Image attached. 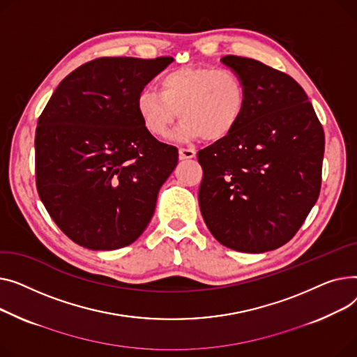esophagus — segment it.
Listing matches in <instances>:
<instances>
[{"mask_svg":"<svg viewBox=\"0 0 357 357\" xmlns=\"http://www.w3.org/2000/svg\"><path fill=\"white\" fill-rule=\"evenodd\" d=\"M180 160H190L196 157V151L193 149H180L178 150Z\"/></svg>","mask_w":357,"mask_h":357,"instance_id":"esophagus-1","label":"esophagus"}]
</instances>
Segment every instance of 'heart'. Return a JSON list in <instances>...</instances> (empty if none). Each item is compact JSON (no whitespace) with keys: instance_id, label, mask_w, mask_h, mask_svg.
<instances>
[{"instance_id":"1","label":"heart","mask_w":357,"mask_h":357,"mask_svg":"<svg viewBox=\"0 0 357 357\" xmlns=\"http://www.w3.org/2000/svg\"><path fill=\"white\" fill-rule=\"evenodd\" d=\"M248 105L245 80L230 69L187 66L161 76L158 92L142 89L135 98V111L144 130L153 137L174 132L178 141H220L241 123Z\"/></svg>"}]
</instances>
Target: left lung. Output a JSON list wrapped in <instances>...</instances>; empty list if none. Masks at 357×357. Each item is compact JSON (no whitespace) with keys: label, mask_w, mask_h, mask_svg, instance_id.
Masks as SVG:
<instances>
[{"label":"left lung","mask_w":357,"mask_h":357,"mask_svg":"<svg viewBox=\"0 0 357 357\" xmlns=\"http://www.w3.org/2000/svg\"><path fill=\"white\" fill-rule=\"evenodd\" d=\"M248 89L238 128L197 153L200 212L223 246L261 254L287 243L316 204L324 131L304 89L264 63L225 56Z\"/></svg>","instance_id":"obj_1"}]
</instances>
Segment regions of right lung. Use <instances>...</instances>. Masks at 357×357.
<instances>
[{
	"instance_id": "1",
	"label": "right lung",
	"mask_w": 357,
	"mask_h": 357,
	"mask_svg": "<svg viewBox=\"0 0 357 357\" xmlns=\"http://www.w3.org/2000/svg\"><path fill=\"white\" fill-rule=\"evenodd\" d=\"M173 57H100L63 79L36 128V185L75 243L114 250L149 226L177 165L173 145L141 125L135 98Z\"/></svg>"
}]
</instances>
